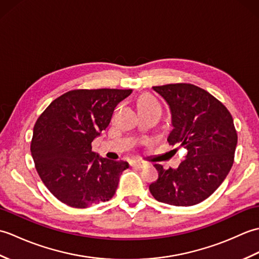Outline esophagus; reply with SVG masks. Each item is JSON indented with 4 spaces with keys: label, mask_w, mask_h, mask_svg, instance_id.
I'll return each instance as SVG.
<instances>
[{
    "label": "esophagus",
    "mask_w": 259,
    "mask_h": 259,
    "mask_svg": "<svg viewBox=\"0 0 259 259\" xmlns=\"http://www.w3.org/2000/svg\"><path fill=\"white\" fill-rule=\"evenodd\" d=\"M131 166L133 167H135V168H144L146 164L145 163H142V162H137V161H134V162H131Z\"/></svg>",
    "instance_id": "esophagus-1"
}]
</instances>
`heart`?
<instances>
[{"label":"heart","mask_w":259,"mask_h":259,"mask_svg":"<svg viewBox=\"0 0 259 259\" xmlns=\"http://www.w3.org/2000/svg\"><path fill=\"white\" fill-rule=\"evenodd\" d=\"M150 104H155V101L152 100V99H150L149 97H142L140 100H139V103H138V107H144V106H150Z\"/></svg>","instance_id":"obj_1"}]
</instances>
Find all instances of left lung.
<instances>
[{
    "instance_id": "left-lung-1",
    "label": "left lung",
    "mask_w": 259,
    "mask_h": 259,
    "mask_svg": "<svg viewBox=\"0 0 259 259\" xmlns=\"http://www.w3.org/2000/svg\"><path fill=\"white\" fill-rule=\"evenodd\" d=\"M169 108V145L187 153L178 168L155 164L158 179L149 185L155 199L171 206H192L207 199L232 169L237 133L227 108L201 88L188 83L152 87Z\"/></svg>"
}]
</instances>
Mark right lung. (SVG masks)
I'll return each instance as SVG.
<instances>
[{
    "label": "right lung",
    "mask_w": 259,
    "mask_h": 259,
    "mask_svg": "<svg viewBox=\"0 0 259 259\" xmlns=\"http://www.w3.org/2000/svg\"><path fill=\"white\" fill-rule=\"evenodd\" d=\"M133 90H73L50 103L33 128L31 155L43 184L60 201L87 208L111 199L129 163L100 157L92 141Z\"/></svg>",
    "instance_id": "add662e5"
}]
</instances>
